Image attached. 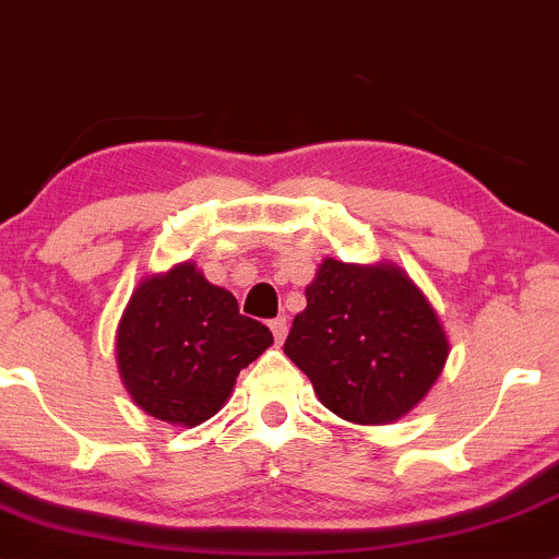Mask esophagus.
Here are the masks:
<instances>
[{
	"instance_id": "obj_1",
	"label": "esophagus",
	"mask_w": 559,
	"mask_h": 559,
	"mask_svg": "<svg viewBox=\"0 0 559 559\" xmlns=\"http://www.w3.org/2000/svg\"><path fill=\"white\" fill-rule=\"evenodd\" d=\"M271 331H273L275 342H278V344H284V338H286V333H288L286 318H275V320H271Z\"/></svg>"
}]
</instances>
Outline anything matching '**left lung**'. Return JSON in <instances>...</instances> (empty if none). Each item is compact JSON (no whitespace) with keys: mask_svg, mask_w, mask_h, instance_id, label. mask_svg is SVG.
<instances>
[{"mask_svg":"<svg viewBox=\"0 0 559 559\" xmlns=\"http://www.w3.org/2000/svg\"><path fill=\"white\" fill-rule=\"evenodd\" d=\"M305 297L284 352L323 407L357 426H386L426 400L447 365L449 338L400 265L325 258Z\"/></svg>","mask_w":559,"mask_h":559,"instance_id":"obj_1","label":"left lung"}]
</instances>
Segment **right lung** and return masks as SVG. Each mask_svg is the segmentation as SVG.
Listing matches in <instances>:
<instances>
[{"label":"right lung","mask_w":559,"mask_h":559,"mask_svg":"<svg viewBox=\"0 0 559 559\" xmlns=\"http://www.w3.org/2000/svg\"><path fill=\"white\" fill-rule=\"evenodd\" d=\"M271 344L267 325L241 316L234 294L186 260L133 288L115 331V360L146 415L194 428L223 409L241 368Z\"/></svg>","instance_id":"1"}]
</instances>
